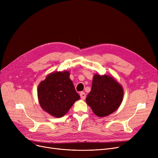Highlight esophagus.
I'll return each instance as SVG.
<instances>
[{
  "instance_id": "34e87169",
  "label": "esophagus",
  "mask_w": 158,
  "mask_h": 158,
  "mask_svg": "<svg viewBox=\"0 0 158 158\" xmlns=\"http://www.w3.org/2000/svg\"><path fill=\"white\" fill-rule=\"evenodd\" d=\"M80 96H81V99L84 100V99H85V98H86V94L85 92H81L80 93Z\"/></svg>"
}]
</instances>
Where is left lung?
<instances>
[{"instance_id": "left-lung-1", "label": "left lung", "mask_w": 158, "mask_h": 158, "mask_svg": "<svg viewBox=\"0 0 158 158\" xmlns=\"http://www.w3.org/2000/svg\"><path fill=\"white\" fill-rule=\"evenodd\" d=\"M123 96L122 86L113 77L95 74L86 101L98 117L113 113L120 106Z\"/></svg>"}]
</instances>
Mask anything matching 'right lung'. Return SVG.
Masks as SVG:
<instances>
[{"label": "right lung", "mask_w": 158, "mask_h": 158, "mask_svg": "<svg viewBox=\"0 0 158 158\" xmlns=\"http://www.w3.org/2000/svg\"><path fill=\"white\" fill-rule=\"evenodd\" d=\"M40 106L53 117L60 118L80 98L70 79L69 71L50 73L38 88Z\"/></svg>", "instance_id": "obj_1"}]
</instances>
